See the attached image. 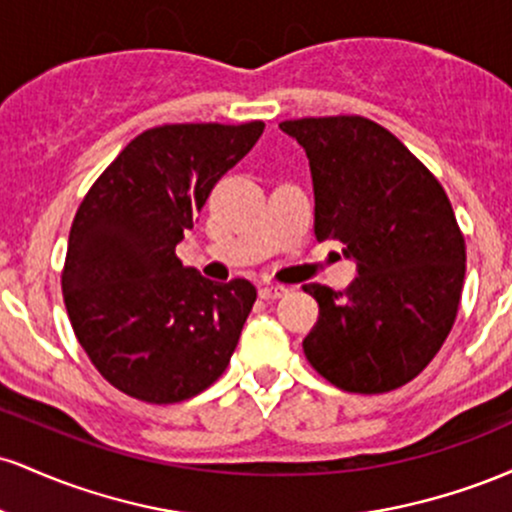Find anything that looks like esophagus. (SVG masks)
Segmentation results:
<instances>
[{"mask_svg": "<svg viewBox=\"0 0 512 512\" xmlns=\"http://www.w3.org/2000/svg\"><path fill=\"white\" fill-rule=\"evenodd\" d=\"M289 293V289L281 284H262L260 286V296L264 298V301H274V298H281Z\"/></svg>", "mask_w": 512, "mask_h": 512, "instance_id": "1", "label": "esophagus"}]
</instances>
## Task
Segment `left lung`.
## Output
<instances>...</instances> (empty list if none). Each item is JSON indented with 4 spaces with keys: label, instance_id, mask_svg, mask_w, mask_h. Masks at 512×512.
<instances>
[{
    "label": "left lung",
    "instance_id": "1",
    "mask_svg": "<svg viewBox=\"0 0 512 512\" xmlns=\"http://www.w3.org/2000/svg\"><path fill=\"white\" fill-rule=\"evenodd\" d=\"M310 161L315 238L356 260L344 291L305 284L320 315L303 351L327 383L383 395L424 370L455 325L464 236L443 185L390 129L361 115L279 125Z\"/></svg>",
    "mask_w": 512,
    "mask_h": 512
}]
</instances>
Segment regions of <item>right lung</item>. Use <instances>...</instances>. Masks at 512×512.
I'll return each mask as SVG.
<instances>
[{
  "label": "right lung",
  "instance_id": "1",
  "mask_svg": "<svg viewBox=\"0 0 512 512\" xmlns=\"http://www.w3.org/2000/svg\"><path fill=\"white\" fill-rule=\"evenodd\" d=\"M262 132V120L146 129L76 209L62 269L69 322L98 373L139 402L199 395L236 351L257 289L204 279L175 245Z\"/></svg>",
  "mask_w": 512,
  "mask_h": 512
}]
</instances>
